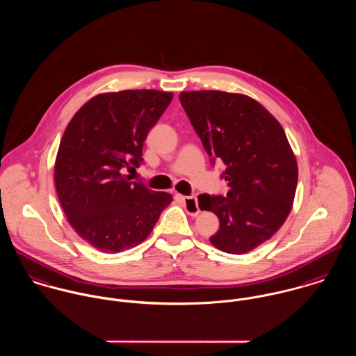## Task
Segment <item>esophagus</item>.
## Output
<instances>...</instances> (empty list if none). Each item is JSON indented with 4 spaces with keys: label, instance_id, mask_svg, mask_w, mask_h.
Masks as SVG:
<instances>
[{
    "label": "esophagus",
    "instance_id": "1",
    "mask_svg": "<svg viewBox=\"0 0 356 356\" xmlns=\"http://www.w3.org/2000/svg\"><path fill=\"white\" fill-rule=\"evenodd\" d=\"M184 202H185V208H186V212L196 216L200 213V208H199V202H197V197L196 196H184L182 197Z\"/></svg>",
    "mask_w": 356,
    "mask_h": 356
}]
</instances>
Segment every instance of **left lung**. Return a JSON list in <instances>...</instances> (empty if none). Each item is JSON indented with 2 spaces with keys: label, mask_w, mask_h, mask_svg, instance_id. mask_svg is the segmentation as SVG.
I'll list each match as a JSON object with an SVG mask.
<instances>
[{
  "label": "left lung",
  "mask_w": 356,
  "mask_h": 356,
  "mask_svg": "<svg viewBox=\"0 0 356 356\" xmlns=\"http://www.w3.org/2000/svg\"><path fill=\"white\" fill-rule=\"evenodd\" d=\"M179 100L211 161L226 164V197L199 196L202 209L219 218L209 241L219 251L247 254L271 238L292 209L299 177L295 153L280 122L245 95L182 92Z\"/></svg>",
  "instance_id": "1"
}]
</instances>
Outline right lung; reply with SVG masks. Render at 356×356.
Segmentation results:
<instances>
[{
  "label": "right lung",
  "instance_id": "right-lung-1",
  "mask_svg": "<svg viewBox=\"0 0 356 356\" xmlns=\"http://www.w3.org/2000/svg\"><path fill=\"white\" fill-rule=\"evenodd\" d=\"M160 90H122L90 99L70 120L54 163V185L72 229L104 254L141 244L172 202L131 182L149 130L172 100Z\"/></svg>",
  "mask_w": 356,
  "mask_h": 356
}]
</instances>
